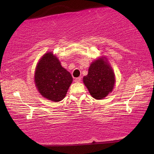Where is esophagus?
Instances as JSON below:
<instances>
[{
  "instance_id": "1",
  "label": "esophagus",
  "mask_w": 154,
  "mask_h": 154,
  "mask_svg": "<svg viewBox=\"0 0 154 154\" xmlns=\"http://www.w3.org/2000/svg\"><path fill=\"white\" fill-rule=\"evenodd\" d=\"M75 82H81V77H77V78H75Z\"/></svg>"
}]
</instances>
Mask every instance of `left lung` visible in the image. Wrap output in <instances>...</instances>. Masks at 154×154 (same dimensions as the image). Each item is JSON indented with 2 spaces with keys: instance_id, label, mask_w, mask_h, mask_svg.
I'll list each match as a JSON object with an SVG mask.
<instances>
[{
  "instance_id": "obj_1",
  "label": "left lung",
  "mask_w": 154,
  "mask_h": 154,
  "mask_svg": "<svg viewBox=\"0 0 154 154\" xmlns=\"http://www.w3.org/2000/svg\"><path fill=\"white\" fill-rule=\"evenodd\" d=\"M83 82L90 95L96 100L103 99L112 92L116 76L106 57H99L91 63L88 73L83 77Z\"/></svg>"
}]
</instances>
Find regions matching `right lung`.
Segmentation results:
<instances>
[{"instance_id":"right-lung-1","label":"right lung","mask_w":154,"mask_h":154,"mask_svg":"<svg viewBox=\"0 0 154 154\" xmlns=\"http://www.w3.org/2000/svg\"><path fill=\"white\" fill-rule=\"evenodd\" d=\"M34 82L43 97L53 102H59L66 96L72 82L70 72L62 66L53 52H47L36 64Z\"/></svg>"}]
</instances>
